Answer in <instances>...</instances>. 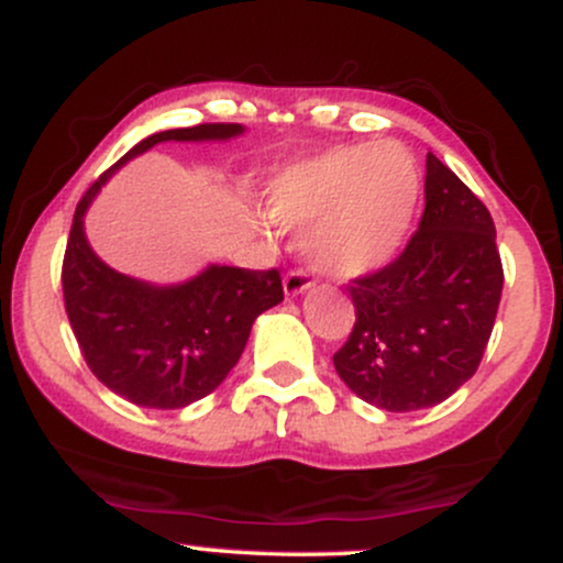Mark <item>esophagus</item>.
Instances as JSON below:
<instances>
[{
  "label": "esophagus",
  "instance_id": "1",
  "mask_svg": "<svg viewBox=\"0 0 563 563\" xmlns=\"http://www.w3.org/2000/svg\"><path fill=\"white\" fill-rule=\"evenodd\" d=\"M309 288H312V277L303 273V269H290V273L283 277V290H286V296H299Z\"/></svg>",
  "mask_w": 563,
  "mask_h": 563
}]
</instances>
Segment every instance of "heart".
<instances>
[{"mask_svg":"<svg viewBox=\"0 0 563 563\" xmlns=\"http://www.w3.org/2000/svg\"><path fill=\"white\" fill-rule=\"evenodd\" d=\"M418 192L421 174L410 151L378 142L288 164L264 187V206L283 228H309L303 251L314 267L349 280L397 256Z\"/></svg>","mask_w":563,"mask_h":563,"instance_id":"obj_1","label":"heart"}]
</instances>
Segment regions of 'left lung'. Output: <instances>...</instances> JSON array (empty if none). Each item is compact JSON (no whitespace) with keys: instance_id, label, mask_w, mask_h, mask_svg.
Wrapping results in <instances>:
<instances>
[{"instance_id":"8db88e82","label":"left lung","mask_w":563,"mask_h":563,"mask_svg":"<svg viewBox=\"0 0 563 563\" xmlns=\"http://www.w3.org/2000/svg\"><path fill=\"white\" fill-rule=\"evenodd\" d=\"M503 264L487 206L434 153L426 209L397 260L352 280V333L335 373L389 412L439 405L474 376L493 333Z\"/></svg>"}]
</instances>
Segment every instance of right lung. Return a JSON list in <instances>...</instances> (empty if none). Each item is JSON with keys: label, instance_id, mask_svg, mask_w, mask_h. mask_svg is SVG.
Returning a JSON list of instances; mask_svg holds the SVG:
<instances>
[{"label": "right lung", "instance_id": "add662e5", "mask_svg": "<svg viewBox=\"0 0 563 563\" xmlns=\"http://www.w3.org/2000/svg\"><path fill=\"white\" fill-rule=\"evenodd\" d=\"M238 134H243L241 124H198L151 134L100 174L76 206L63 260L70 328L97 380L140 407L179 410L214 391L241 360L254 320L283 301L280 273L209 264L177 286L134 280L95 254L84 235V214L126 161L158 142L230 140Z\"/></svg>", "mask_w": 563, "mask_h": 563}]
</instances>
